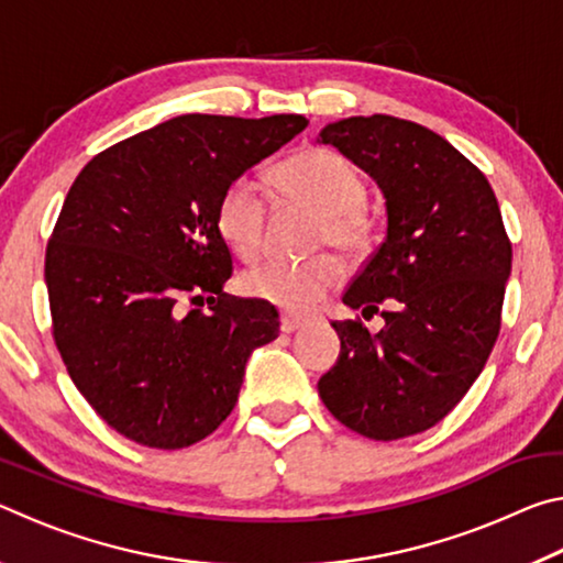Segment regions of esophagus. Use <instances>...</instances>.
Here are the masks:
<instances>
[{
  "label": "esophagus",
  "mask_w": 563,
  "mask_h": 563,
  "mask_svg": "<svg viewBox=\"0 0 563 563\" xmlns=\"http://www.w3.org/2000/svg\"><path fill=\"white\" fill-rule=\"evenodd\" d=\"M298 328H302V320L300 318H292V316H283L280 318V330L283 332H295Z\"/></svg>",
  "instance_id": "34e87169"
}]
</instances>
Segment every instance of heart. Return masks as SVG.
I'll use <instances>...</instances> for the list:
<instances>
[{"label":"heart","instance_id":"1","mask_svg":"<svg viewBox=\"0 0 563 563\" xmlns=\"http://www.w3.org/2000/svg\"><path fill=\"white\" fill-rule=\"evenodd\" d=\"M273 184L285 198L320 213L318 245H332L345 255H362L373 245L375 223L365 208L367 184L360 170L332 148L308 146L273 168ZM216 231L243 261H253L265 233V201L255 184L233 178L216 203ZM345 268L335 255L308 261H263L243 271L241 290L251 298L278 305L288 312H308L335 290Z\"/></svg>","mask_w":563,"mask_h":563}]
</instances>
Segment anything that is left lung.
I'll return each mask as SVG.
<instances>
[{
  "mask_svg": "<svg viewBox=\"0 0 563 563\" xmlns=\"http://www.w3.org/2000/svg\"><path fill=\"white\" fill-rule=\"evenodd\" d=\"M340 148L387 198V238L342 295L362 318L335 320L342 352L320 377L347 430L393 442L452 412L499 338L511 241L487 176L440 133L373 113L330 123Z\"/></svg>",
  "mask_w": 563,
  "mask_h": 563,
  "instance_id": "left-lung-1",
  "label": "left lung"
}]
</instances>
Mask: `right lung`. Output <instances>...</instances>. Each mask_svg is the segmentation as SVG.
<instances>
[{
    "label": "right lung",
    "instance_id": "obj_1",
    "mask_svg": "<svg viewBox=\"0 0 563 563\" xmlns=\"http://www.w3.org/2000/svg\"><path fill=\"white\" fill-rule=\"evenodd\" d=\"M305 126L298 113H186L101 151L71 184L44 261L52 335L126 440L201 442L233 412L251 352L278 338L271 302L223 292L233 258L213 216L233 178Z\"/></svg>",
    "mask_w": 563,
    "mask_h": 563
}]
</instances>
